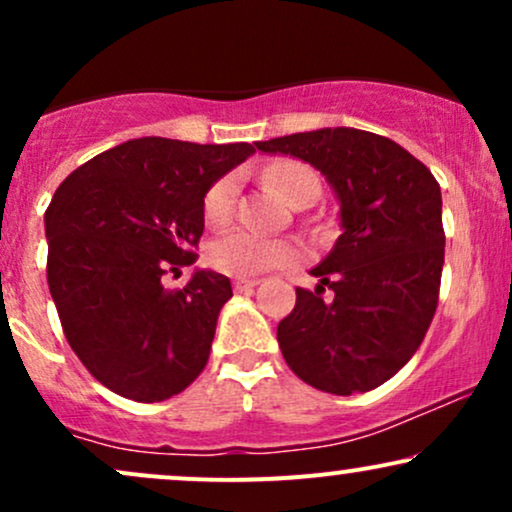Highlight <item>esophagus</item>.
I'll return each instance as SVG.
<instances>
[{
    "instance_id": "esophagus-1",
    "label": "esophagus",
    "mask_w": 512,
    "mask_h": 512,
    "mask_svg": "<svg viewBox=\"0 0 512 512\" xmlns=\"http://www.w3.org/2000/svg\"><path fill=\"white\" fill-rule=\"evenodd\" d=\"M257 284H260V279H243V276L233 281V286H236V291H240V293H243V291H252Z\"/></svg>"
}]
</instances>
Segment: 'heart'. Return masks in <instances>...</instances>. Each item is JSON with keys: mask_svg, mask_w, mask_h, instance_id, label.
Wrapping results in <instances>:
<instances>
[{"mask_svg": "<svg viewBox=\"0 0 512 512\" xmlns=\"http://www.w3.org/2000/svg\"><path fill=\"white\" fill-rule=\"evenodd\" d=\"M264 178L286 202L293 204L305 195H320V178L308 163L276 161L264 170ZM240 190L238 173H226L209 187L204 197V216L209 223H226L236 209ZM298 248L291 240L269 238L262 233L238 228L216 238L209 248V260L219 272L233 276H257L296 260Z\"/></svg>", "mask_w": 512, "mask_h": 512, "instance_id": "obj_1", "label": "heart"}]
</instances>
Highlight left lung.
<instances>
[{
  "label": "left lung",
  "instance_id": "left-lung-1",
  "mask_svg": "<svg viewBox=\"0 0 512 512\" xmlns=\"http://www.w3.org/2000/svg\"><path fill=\"white\" fill-rule=\"evenodd\" d=\"M255 146L310 163L339 202L342 236L310 269L320 279L315 291L296 289V308L276 327L281 354L315 390H375L416 354L436 313L445 260L440 185L397 142L354 127Z\"/></svg>",
  "mask_w": 512,
  "mask_h": 512
}]
</instances>
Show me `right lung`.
Masks as SVG:
<instances>
[{"mask_svg": "<svg viewBox=\"0 0 512 512\" xmlns=\"http://www.w3.org/2000/svg\"><path fill=\"white\" fill-rule=\"evenodd\" d=\"M252 144L142 137L79 166L45 211L48 286L64 337L88 373L134 402L178 395L209 361L228 276L195 269L204 197Z\"/></svg>", "mask_w": 512, "mask_h": 512, "instance_id": "1", "label": "right lung"}]
</instances>
